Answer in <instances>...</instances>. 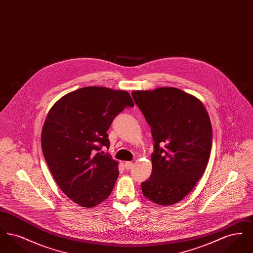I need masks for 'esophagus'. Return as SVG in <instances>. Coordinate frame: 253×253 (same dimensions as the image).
Masks as SVG:
<instances>
[{
  "label": "esophagus",
  "instance_id": "1",
  "mask_svg": "<svg viewBox=\"0 0 253 253\" xmlns=\"http://www.w3.org/2000/svg\"><path fill=\"white\" fill-rule=\"evenodd\" d=\"M132 166H133V164H132V162H131V161H126V162L124 163V167H125L126 169H132Z\"/></svg>",
  "mask_w": 253,
  "mask_h": 253
}]
</instances>
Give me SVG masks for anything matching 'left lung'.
Returning <instances> with one entry per match:
<instances>
[{"mask_svg": "<svg viewBox=\"0 0 253 253\" xmlns=\"http://www.w3.org/2000/svg\"><path fill=\"white\" fill-rule=\"evenodd\" d=\"M132 96L155 141L153 170L141 184L142 193L156 204H175L207 167L212 144L209 115L199 99L173 87L133 91Z\"/></svg>", "mask_w": 253, "mask_h": 253, "instance_id": "obj_1", "label": "left lung"}]
</instances>
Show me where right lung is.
I'll list each match as a JSON object with an SVG mask.
<instances>
[{
  "instance_id": "obj_1",
  "label": "right lung",
  "mask_w": 253,
  "mask_h": 253,
  "mask_svg": "<svg viewBox=\"0 0 253 253\" xmlns=\"http://www.w3.org/2000/svg\"><path fill=\"white\" fill-rule=\"evenodd\" d=\"M133 107L126 91L84 87L60 98L50 109L42 131V149L60 190L84 208L100 204L119 177L109 149L107 131L115 118Z\"/></svg>"
}]
</instances>
